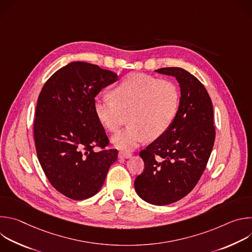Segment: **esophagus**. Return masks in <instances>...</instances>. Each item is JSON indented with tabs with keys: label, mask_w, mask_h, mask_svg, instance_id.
I'll use <instances>...</instances> for the list:
<instances>
[{
	"label": "esophagus",
	"mask_w": 252,
	"mask_h": 252,
	"mask_svg": "<svg viewBox=\"0 0 252 252\" xmlns=\"http://www.w3.org/2000/svg\"><path fill=\"white\" fill-rule=\"evenodd\" d=\"M119 157L120 158H128L131 157V154L129 152H126V151H121L120 154H119Z\"/></svg>",
	"instance_id": "1"
}]
</instances>
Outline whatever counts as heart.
Segmentation results:
<instances>
[{
	"label": "heart",
	"mask_w": 252,
	"mask_h": 252,
	"mask_svg": "<svg viewBox=\"0 0 252 252\" xmlns=\"http://www.w3.org/2000/svg\"><path fill=\"white\" fill-rule=\"evenodd\" d=\"M111 97L96 98L94 113L113 133L120 131L128 118L129 126L113 141L120 149L130 150L149 139L161 136L171 125L179 103L177 86L170 80L147 74L126 75L111 92Z\"/></svg>",
	"instance_id": "1"
}]
</instances>
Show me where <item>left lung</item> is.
Instances as JSON below:
<instances>
[{"label": "left lung", "instance_id": "1", "mask_svg": "<svg viewBox=\"0 0 252 252\" xmlns=\"http://www.w3.org/2000/svg\"><path fill=\"white\" fill-rule=\"evenodd\" d=\"M181 87L176 115L166 131L139 153L145 168L134 181L140 198L166 205L189 194L198 183L210 157L215 128L213 107L204 86L182 67H162Z\"/></svg>", "mask_w": 252, "mask_h": 252}]
</instances>
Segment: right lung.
Segmentation results:
<instances>
[{
	"instance_id": "add662e5",
	"label": "right lung",
	"mask_w": 252,
	"mask_h": 252,
	"mask_svg": "<svg viewBox=\"0 0 252 252\" xmlns=\"http://www.w3.org/2000/svg\"><path fill=\"white\" fill-rule=\"evenodd\" d=\"M117 81L112 70L73 62L57 70L40 93L33 123L38 158L51 185L70 199L97 193L118 158L117 150H104L110 141L94 109L96 94Z\"/></svg>"
}]
</instances>
